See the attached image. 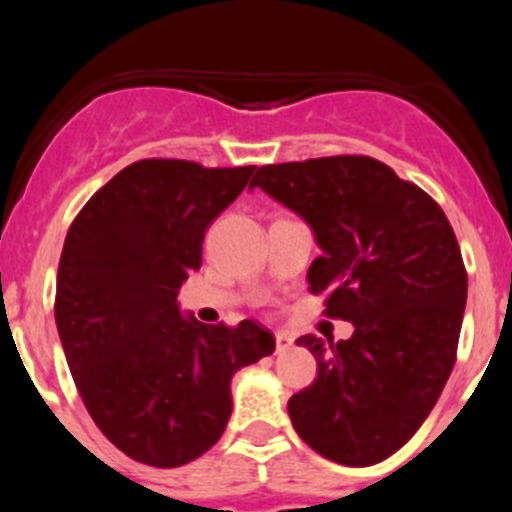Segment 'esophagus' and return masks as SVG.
<instances>
[{"label": "esophagus", "mask_w": 512, "mask_h": 512, "mask_svg": "<svg viewBox=\"0 0 512 512\" xmlns=\"http://www.w3.org/2000/svg\"><path fill=\"white\" fill-rule=\"evenodd\" d=\"M292 342H294V339L289 337V334H285V332H277V334H275V352H277V354L287 352V349L292 347Z\"/></svg>", "instance_id": "esophagus-1"}]
</instances>
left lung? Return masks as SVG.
<instances>
[{"instance_id": "obj_1", "label": "left lung", "mask_w": 512, "mask_h": 512, "mask_svg": "<svg viewBox=\"0 0 512 512\" xmlns=\"http://www.w3.org/2000/svg\"><path fill=\"white\" fill-rule=\"evenodd\" d=\"M250 188L312 225L309 292L354 324L342 342L297 339L317 379L289 399L294 431L329 461L374 466L414 436L456 364L468 294L456 232L431 195L369 156L262 165Z\"/></svg>"}]
</instances>
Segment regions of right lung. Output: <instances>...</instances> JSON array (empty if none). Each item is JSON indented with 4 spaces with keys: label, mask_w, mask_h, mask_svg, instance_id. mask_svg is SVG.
Wrapping results in <instances>:
<instances>
[{
    "label": "right lung",
    "mask_w": 512,
    "mask_h": 512,
    "mask_svg": "<svg viewBox=\"0 0 512 512\" xmlns=\"http://www.w3.org/2000/svg\"><path fill=\"white\" fill-rule=\"evenodd\" d=\"M255 165L146 158L91 195L66 235L56 329L86 411L128 458L178 468L223 436L237 369L275 352L255 319L200 324L178 309L208 225Z\"/></svg>",
    "instance_id": "add662e5"
}]
</instances>
